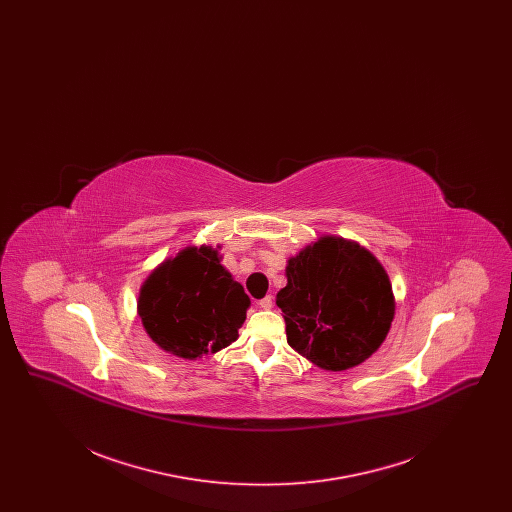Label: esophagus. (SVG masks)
Wrapping results in <instances>:
<instances>
[{
  "label": "esophagus",
  "instance_id": "obj_1",
  "mask_svg": "<svg viewBox=\"0 0 512 512\" xmlns=\"http://www.w3.org/2000/svg\"><path fill=\"white\" fill-rule=\"evenodd\" d=\"M272 305H274L272 295H265V297L259 301V307H261V309H272Z\"/></svg>",
  "mask_w": 512,
  "mask_h": 512
}]
</instances>
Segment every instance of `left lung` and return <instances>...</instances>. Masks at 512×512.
Masks as SVG:
<instances>
[{
	"label": "left lung",
	"mask_w": 512,
	"mask_h": 512,
	"mask_svg": "<svg viewBox=\"0 0 512 512\" xmlns=\"http://www.w3.org/2000/svg\"><path fill=\"white\" fill-rule=\"evenodd\" d=\"M276 295L293 349L324 370L361 365L386 340L393 293L386 270L365 247L326 236L286 267Z\"/></svg>",
	"instance_id": "1"
}]
</instances>
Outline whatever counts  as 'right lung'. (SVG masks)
I'll return each mask as SVG.
<instances>
[{"mask_svg":"<svg viewBox=\"0 0 512 512\" xmlns=\"http://www.w3.org/2000/svg\"><path fill=\"white\" fill-rule=\"evenodd\" d=\"M249 297L211 247H186L155 268L138 313L149 338L182 359L217 353L238 340Z\"/></svg>","mask_w":512,"mask_h":512,"instance_id":"right-lung-1","label":"right lung"}]
</instances>
